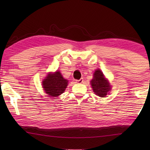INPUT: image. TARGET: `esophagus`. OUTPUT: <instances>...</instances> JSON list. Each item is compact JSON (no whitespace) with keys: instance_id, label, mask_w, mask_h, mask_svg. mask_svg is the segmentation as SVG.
<instances>
[{"instance_id":"esophagus-1","label":"esophagus","mask_w":150,"mask_h":150,"mask_svg":"<svg viewBox=\"0 0 150 150\" xmlns=\"http://www.w3.org/2000/svg\"><path fill=\"white\" fill-rule=\"evenodd\" d=\"M83 82V78H81V79H80L76 81V83H79V84H81V83H82Z\"/></svg>"}]
</instances>
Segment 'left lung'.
<instances>
[{"label":"left lung","instance_id":"left-lung-1","mask_svg":"<svg viewBox=\"0 0 150 150\" xmlns=\"http://www.w3.org/2000/svg\"><path fill=\"white\" fill-rule=\"evenodd\" d=\"M91 85L94 93L100 97H105L111 90L110 83L99 69H96L94 73L93 79L91 81Z\"/></svg>","mask_w":150,"mask_h":150}]
</instances>
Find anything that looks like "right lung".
<instances>
[{"instance_id":"obj_1","label":"right lung","mask_w":150,"mask_h":150,"mask_svg":"<svg viewBox=\"0 0 150 150\" xmlns=\"http://www.w3.org/2000/svg\"><path fill=\"white\" fill-rule=\"evenodd\" d=\"M68 81L63 77L60 71L50 72L42 81V87L45 93L50 97H57L65 91Z\"/></svg>"}]
</instances>
